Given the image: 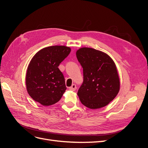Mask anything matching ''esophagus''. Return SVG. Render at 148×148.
<instances>
[{
    "instance_id": "obj_1",
    "label": "esophagus",
    "mask_w": 148,
    "mask_h": 148,
    "mask_svg": "<svg viewBox=\"0 0 148 148\" xmlns=\"http://www.w3.org/2000/svg\"><path fill=\"white\" fill-rule=\"evenodd\" d=\"M76 89H77V87H76V85L75 84L71 85V86L69 88V89L70 91H74L76 90Z\"/></svg>"
}]
</instances>
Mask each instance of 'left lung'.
<instances>
[{
  "label": "left lung",
  "instance_id": "obj_1",
  "mask_svg": "<svg viewBox=\"0 0 148 148\" xmlns=\"http://www.w3.org/2000/svg\"><path fill=\"white\" fill-rule=\"evenodd\" d=\"M76 54L83 69V83L77 93L80 101L91 109L108 105L120 86L114 61L106 53L90 47L79 48Z\"/></svg>",
  "mask_w": 148,
  "mask_h": 148
}]
</instances>
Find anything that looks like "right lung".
<instances>
[{
  "label": "right lung",
  "mask_w": 148,
  "mask_h": 148,
  "mask_svg": "<svg viewBox=\"0 0 148 148\" xmlns=\"http://www.w3.org/2000/svg\"><path fill=\"white\" fill-rule=\"evenodd\" d=\"M70 51L69 47L52 46L41 49L33 57L25 80L26 90L34 101L44 106L60 101L66 88L58 66Z\"/></svg>",
  "instance_id": "add662e5"
}]
</instances>
